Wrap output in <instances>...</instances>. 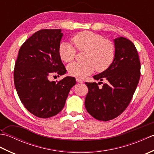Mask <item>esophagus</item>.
I'll return each instance as SVG.
<instances>
[{
  "mask_svg": "<svg viewBox=\"0 0 154 154\" xmlns=\"http://www.w3.org/2000/svg\"><path fill=\"white\" fill-rule=\"evenodd\" d=\"M76 81H77V82H78V83H83V80H82V79H81L80 78H78V77H77V78H76Z\"/></svg>",
  "mask_w": 154,
  "mask_h": 154,
  "instance_id": "obj_1",
  "label": "esophagus"
}]
</instances>
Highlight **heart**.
Returning <instances> with one entry per match:
<instances>
[{
	"label": "heart",
	"mask_w": 154,
	"mask_h": 154,
	"mask_svg": "<svg viewBox=\"0 0 154 154\" xmlns=\"http://www.w3.org/2000/svg\"><path fill=\"white\" fill-rule=\"evenodd\" d=\"M72 43L79 51H85L84 61L73 62L67 66L71 75L84 78L96 69L103 71L112 64L115 55V48L111 41L104 39L103 35L90 31L79 32L72 38ZM61 60L69 63L73 60L76 50L69 42H63L58 49Z\"/></svg>",
	"instance_id": "1"
}]
</instances>
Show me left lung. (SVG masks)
<instances>
[{
    "mask_svg": "<svg viewBox=\"0 0 154 154\" xmlns=\"http://www.w3.org/2000/svg\"><path fill=\"white\" fill-rule=\"evenodd\" d=\"M115 55L112 64L94 75L97 83H85L89 89L85 100L87 112L99 120L108 121L119 116L128 106L140 77V62L135 45L123 37L114 40Z\"/></svg>",
    "mask_w": 154,
    "mask_h": 154,
    "instance_id": "obj_1",
    "label": "left lung"
}]
</instances>
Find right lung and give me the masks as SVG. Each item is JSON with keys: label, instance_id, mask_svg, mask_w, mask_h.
<instances>
[{"label": "right lung", "instance_id": "obj_1", "mask_svg": "<svg viewBox=\"0 0 154 154\" xmlns=\"http://www.w3.org/2000/svg\"><path fill=\"white\" fill-rule=\"evenodd\" d=\"M61 29H44L35 32L20 48L15 63L14 81L22 103L34 116L47 119L56 115L65 106L75 78L65 77L56 82L49 77L66 73L58 49Z\"/></svg>", "mask_w": 154, "mask_h": 154}]
</instances>
